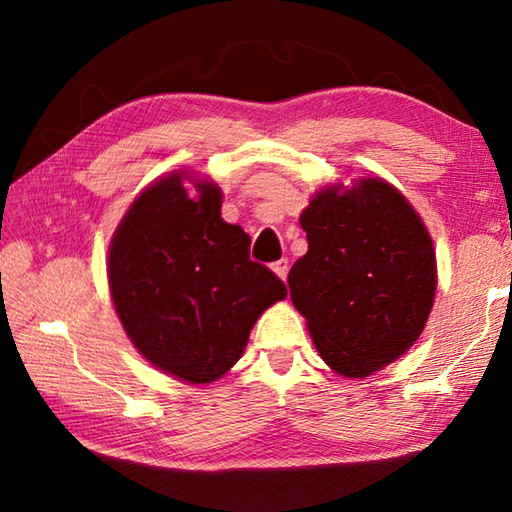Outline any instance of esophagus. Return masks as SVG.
Returning <instances> with one entry per match:
<instances>
[{"label": "esophagus", "instance_id": "34e87169", "mask_svg": "<svg viewBox=\"0 0 512 512\" xmlns=\"http://www.w3.org/2000/svg\"><path fill=\"white\" fill-rule=\"evenodd\" d=\"M273 271H275L277 277H280V280H287V275H289V259H280V262H275L273 264Z\"/></svg>", "mask_w": 512, "mask_h": 512}]
</instances>
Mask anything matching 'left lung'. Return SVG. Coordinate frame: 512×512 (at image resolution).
Listing matches in <instances>:
<instances>
[{
	"label": "left lung",
	"instance_id": "1",
	"mask_svg": "<svg viewBox=\"0 0 512 512\" xmlns=\"http://www.w3.org/2000/svg\"><path fill=\"white\" fill-rule=\"evenodd\" d=\"M300 225L309 250L289 289L320 357L352 379L400 359L436 296V253L418 212L386 180L366 178L316 194Z\"/></svg>",
	"mask_w": 512,
	"mask_h": 512
}]
</instances>
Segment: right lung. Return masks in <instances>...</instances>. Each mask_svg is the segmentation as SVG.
<instances>
[{
	"label": "right lung",
	"instance_id": "obj_1",
	"mask_svg": "<svg viewBox=\"0 0 512 512\" xmlns=\"http://www.w3.org/2000/svg\"><path fill=\"white\" fill-rule=\"evenodd\" d=\"M185 173L135 198L112 237L108 282L128 339L146 361L210 384L239 361L257 318L287 287L250 259V237L221 219V189Z\"/></svg>",
	"mask_w": 512,
	"mask_h": 512
}]
</instances>
